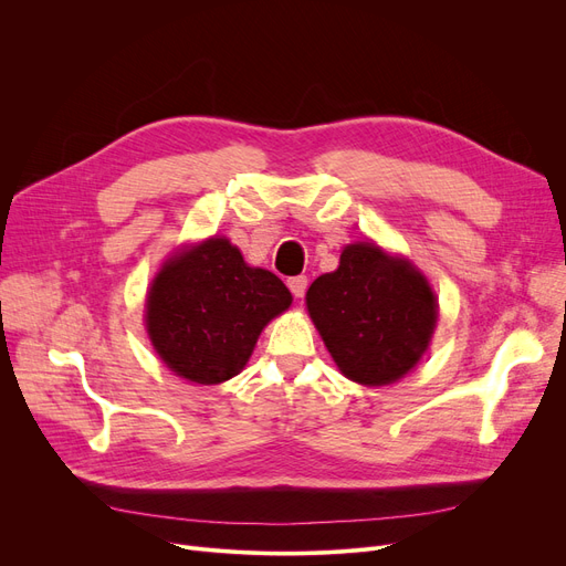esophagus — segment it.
I'll return each mask as SVG.
<instances>
[{
  "label": "esophagus",
  "mask_w": 566,
  "mask_h": 566,
  "mask_svg": "<svg viewBox=\"0 0 566 566\" xmlns=\"http://www.w3.org/2000/svg\"><path fill=\"white\" fill-rule=\"evenodd\" d=\"M291 293L295 295V298H303L305 291H307V277L305 275H295V277H289L286 280Z\"/></svg>",
  "instance_id": "34e87169"
}]
</instances>
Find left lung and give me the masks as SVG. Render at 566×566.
<instances>
[{
	"mask_svg": "<svg viewBox=\"0 0 566 566\" xmlns=\"http://www.w3.org/2000/svg\"><path fill=\"white\" fill-rule=\"evenodd\" d=\"M307 310L346 378L388 385L422 358L438 305L410 263L358 243L342 252L335 273L312 282Z\"/></svg>",
	"mask_w": 566,
	"mask_h": 566,
	"instance_id": "1",
	"label": "left lung"
}]
</instances>
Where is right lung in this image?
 Here are the masks:
<instances>
[{
	"label": "right lung",
	"instance_id": "1",
	"mask_svg": "<svg viewBox=\"0 0 566 566\" xmlns=\"http://www.w3.org/2000/svg\"><path fill=\"white\" fill-rule=\"evenodd\" d=\"M291 305L284 282L250 268L227 238L165 263L146 303V328L165 365L216 385L241 371L263 325Z\"/></svg>",
	"mask_w": 566,
	"mask_h": 566
}]
</instances>
